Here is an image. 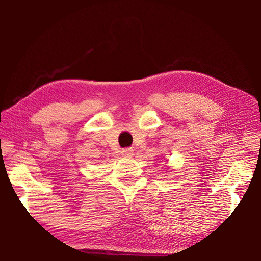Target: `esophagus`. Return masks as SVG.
I'll list each match as a JSON object with an SVG mask.
<instances>
[{
    "label": "esophagus",
    "instance_id": "esophagus-1",
    "mask_svg": "<svg viewBox=\"0 0 261 261\" xmlns=\"http://www.w3.org/2000/svg\"><path fill=\"white\" fill-rule=\"evenodd\" d=\"M121 153H122V155H123V156H125V158H131L132 155H134V149H132V148H129V147H127V148H123Z\"/></svg>",
    "mask_w": 261,
    "mask_h": 261
}]
</instances>
